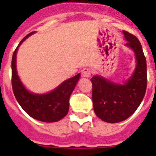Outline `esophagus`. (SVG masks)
<instances>
[{
  "mask_svg": "<svg viewBox=\"0 0 156 156\" xmlns=\"http://www.w3.org/2000/svg\"><path fill=\"white\" fill-rule=\"evenodd\" d=\"M91 74V72L89 69L87 68H84L82 70V76H83V78H89Z\"/></svg>",
  "mask_w": 156,
  "mask_h": 156,
  "instance_id": "34e87169",
  "label": "esophagus"
}]
</instances>
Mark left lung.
Masks as SVG:
<instances>
[{"instance_id":"1","label":"left lung","mask_w":156,"mask_h":156,"mask_svg":"<svg viewBox=\"0 0 156 156\" xmlns=\"http://www.w3.org/2000/svg\"><path fill=\"white\" fill-rule=\"evenodd\" d=\"M125 46L134 53L136 66L131 76L117 83L96 74L92 83V102L96 116L108 123H117L129 118L143 101L147 89V61L139 40L123 30Z\"/></svg>"}]
</instances>
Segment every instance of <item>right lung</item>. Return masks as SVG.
<instances>
[{
	"label": "right lung",
	"mask_w": 156,
	"mask_h": 156,
	"mask_svg": "<svg viewBox=\"0 0 156 156\" xmlns=\"http://www.w3.org/2000/svg\"><path fill=\"white\" fill-rule=\"evenodd\" d=\"M35 31L24 37L15 49L12 57V87L16 100L22 108L32 118L43 122H56L67 115L69 97L74 90L80 73L65 80L55 89L47 93L31 92L27 89L18 74L16 58L19 46Z\"/></svg>",
	"instance_id": "right-lung-1"
}]
</instances>
